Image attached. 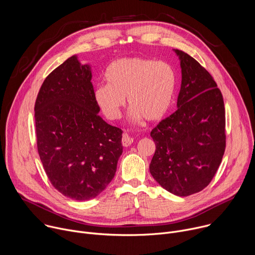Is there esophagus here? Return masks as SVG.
Instances as JSON below:
<instances>
[{
    "label": "esophagus",
    "instance_id": "obj_1",
    "mask_svg": "<svg viewBox=\"0 0 255 255\" xmlns=\"http://www.w3.org/2000/svg\"><path fill=\"white\" fill-rule=\"evenodd\" d=\"M134 142V138L133 137H131L130 135H128V134H123V136H122V145L124 146V147H128V146H130L132 143Z\"/></svg>",
    "mask_w": 255,
    "mask_h": 255
}]
</instances>
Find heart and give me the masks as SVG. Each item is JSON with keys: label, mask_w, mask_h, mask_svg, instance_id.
<instances>
[{"label": "heart", "mask_w": 255, "mask_h": 255, "mask_svg": "<svg viewBox=\"0 0 255 255\" xmlns=\"http://www.w3.org/2000/svg\"><path fill=\"white\" fill-rule=\"evenodd\" d=\"M104 79L106 85L95 89L94 100L109 120L120 118L126 97L129 116L134 122L143 118L159 121L172 104L175 75L164 62L139 57L120 58L108 65Z\"/></svg>", "instance_id": "heart-1"}]
</instances>
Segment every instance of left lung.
<instances>
[{"label": "left lung", "instance_id": "obj_1", "mask_svg": "<svg viewBox=\"0 0 255 255\" xmlns=\"http://www.w3.org/2000/svg\"><path fill=\"white\" fill-rule=\"evenodd\" d=\"M174 52L182 74L178 109L150 133L156 150L149 169L164 189L183 197L204 189L217 171L225 151V109L208 71L188 54Z\"/></svg>", "mask_w": 255, "mask_h": 255}]
</instances>
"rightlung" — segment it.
Listing matches in <instances>:
<instances>
[{
    "mask_svg": "<svg viewBox=\"0 0 255 255\" xmlns=\"http://www.w3.org/2000/svg\"><path fill=\"white\" fill-rule=\"evenodd\" d=\"M89 64L68 58L43 82L35 104L37 146L52 185L78 201L98 196L115 176L122 130L99 115Z\"/></svg>",
    "mask_w": 255,
    "mask_h": 255,
    "instance_id": "right-lung-1",
    "label": "right lung"
}]
</instances>
